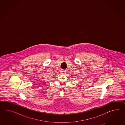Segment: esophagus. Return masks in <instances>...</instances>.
Returning <instances> with one entry per match:
<instances>
[{"instance_id":"1","label":"esophagus","mask_w":125,"mask_h":125,"mask_svg":"<svg viewBox=\"0 0 125 125\" xmlns=\"http://www.w3.org/2000/svg\"><path fill=\"white\" fill-rule=\"evenodd\" d=\"M66 70H62V74H65V73H66Z\"/></svg>"}]
</instances>
